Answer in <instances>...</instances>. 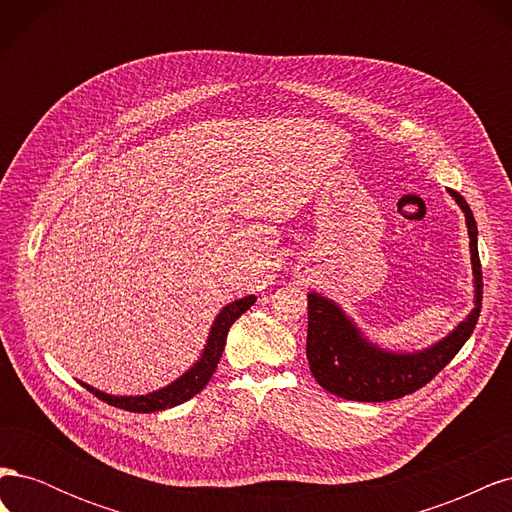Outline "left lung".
I'll list each match as a JSON object with an SVG mask.
<instances>
[{"mask_svg":"<svg viewBox=\"0 0 512 512\" xmlns=\"http://www.w3.org/2000/svg\"><path fill=\"white\" fill-rule=\"evenodd\" d=\"M461 211L466 213L470 254L474 271V309L457 324L442 342L421 352H389L361 335L342 307L320 297L307 294V361L314 378L324 391L350 401H391L410 395L436 378L453 361L472 335L483 301V271L478 258V230L470 205L459 192L448 190Z\"/></svg>","mask_w":512,"mask_h":512,"instance_id":"obj_1","label":"left lung"}]
</instances>
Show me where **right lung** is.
<instances>
[{"label":"right lung","mask_w":512,"mask_h":512,"mask_svg":"<svg viewBox=\"0 0 512 512\" xmlns=\"http://www.w3.org/2000/svg\"><path fill=\"white\" fill-rule=\"evenodd\" d=\"M256 303L254 294L250 297H243L239 301H232L228 303L222 312L215 318L209 339H207V346L200 354V359L185 371L181 378H177L175 382H170L168 386L160 391H153L147 395H136V397H119V395H106L94 386H89L85 382H81L89 393H94L98 399L106 401L108 406H115L121 410H128V412H158V410H166V408H173L183 404V401L192 399L196 393H200L207 386V382L211 380L213 371L218 369V363L222 359V352L226 346V335L228 329L232 327V322H235L241 314H245L247 309Z\"/></svg>","instance_id":"1"}]
</instances>
